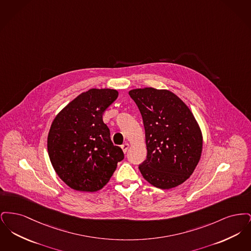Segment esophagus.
Wrapping results in <instances>:
<instances>
[{
    "mask_svg": "<svg viewBox=\"0 0 251 251\" xmlns=\"http://www.w3.org/2000/svg\"><path fill=\"white\" fill-rule=\"evenodd\" d=\"M121 149H122V151H123V152L124 153H126L127 151H128V150H129V144L125 143L123 144L122 146H121Z\"/></svg>",
    "mask_w": 251,
    "mask_h": 251,
    "instance_id": "34e87169",
    "label": "esophagus"
}]
</instances>
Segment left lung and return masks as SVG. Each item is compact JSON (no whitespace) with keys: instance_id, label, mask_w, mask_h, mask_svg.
Returning a JSON list of instances; mask_svg holds the SVG:
<instances>
[{"instance_id":"1","label":"left lung","mask_w":251,"mask_h":251,"mask_svg":"<svg viewBox=\"0 0 251 251\" xmlns=\"http://www.w3.org/2000/svg\"><path fill=\"white\" fill-rule=\"evenodd\" d=\"M129 95L143 119L147 159L139 170L161 189L176 187L191 176L202 151V134L190 109L168 90L133 89Z\"/></svg>"}]
</instances>
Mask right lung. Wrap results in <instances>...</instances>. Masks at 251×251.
Segmentation results:
<instances>
[{
  "label": "right lung",
  "instance_id": "add662e5",
  "mask_svg": "<svg viewBox=\"0 0 251 251\" xmlns=\"http://www.w3.org/2000/svg\"><path fill=\"white\" fill-rule=\"evenodd\" d=\"M118 96L115 89H89L70 102L51 123L50 160L60 179L74 190L101 189L124 159L102 120L103 112Z\"/></svg>",
  "mask_w": 251,
  "mask_h": 251
}]
</instances>
